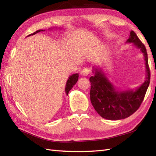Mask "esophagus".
Segmentation results:
<instances>
[{
	"mask_svg": "<svg viewBox=\"0 0 156 156\" xmlns=\"http://www.w3.org/2000/svg\"><path fill=\"white\" fill-rule=\"evenodd\" d=\"M80 74L82 76H88L89 74H90V69L87 68L82 69Z\"/></svg>",
	"mask_w": 156,
	"mask_h": 156,
	"instance_id": "1",
	"label": "esophagus"
}]
</instances>
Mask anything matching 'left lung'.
<instances>
[{
  "mask_svg": "<svg viewBox=\"0 0 156 156\" xmlns=\"http://www.w3.org/2000/svg\"><path fill=\"white\" fill-rule=\"evenodd\" d=\"M127 43H133L144 55L147 76L146 80L140 87L135 90H116L112 84L98 68L94 69L92 72L94 76L89 79L91 84V103L98 114L108 120H119L133 115L140 108L150 84V69L144 44L133 31L130 32Z\"/></svg>",
  "mask_w": 156,
  "mask_h": 156,
  "instance_id": "obj_1",
  "label": "left lung"
}]
</instances>
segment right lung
<instances>
[{"instance_id":"right-lung-1","label":"right lung","mask_w":156,"mask_h":156,"mask_svg":"<svg viewBox=\"0 0 156 156\" xmlns=\"http://www.w3.org/2000/svg\"><path fill=\"white\" fill-rule=\"evenodd\" d=\"M45 30H41V29H39V30H37V31H35V33H34L33 34L31 35H29L28 36H30V35H35L37 34V33H39L40 31H44ZM78 74H72V76H70L68 78V80L66 82V88H65V91H66V94H68V92L69 91L71 90L72 88L74 87V85L76 84V82L78 81Z\"/></svg>"}]
</instances>
